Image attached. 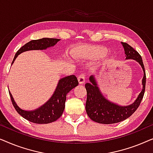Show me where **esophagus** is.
<instances>
[{"label":"esophagus","instance_id":"1","mask_svg":"<svg viewBox=\"0 0 153 153\" xmlns=\"http://www.w3.org/2000/svg\"><path fill=\"white\" fill-rule=\"evenodd\" d=\"M78 81H79V84H83V83H84L85 81V75L83 74H81L80 75H79L78 77Z\"/></svg>","mask_w":153,"mask_h":153}]
</instances>
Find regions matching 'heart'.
<instances>
[{
	"mask_svg": "<svg viewBox=\"0 0 153 153\" xmlns=\"http://www.w3.org/2000/svg\"><path fill=\"white\" fill-rule=\"evenodd\" d=\"M106 51V49L100 46H85L74 49L75 57L79 59L92 60L99 57Z\"/></svg>",
	"mask_w": 153,
	"mask_h": 153,
	"instance_id": "1",
	"label": "heart"
}]
</instances>
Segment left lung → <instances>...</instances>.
<instances>
[{
	"label": "left lung",
	"instance_id": "left-lung-1",
	"mask_svg": "<svg viewBox=\"0 0 153 153\" xmlns=\"http://www.w3.org/2000/svg\"><path fill=\"white\" fill-rule=\"evenodd\" d=\"M121 44L124 48L125 53L126 55L125 59L136 60L143 69V88L134 102L127 106H120L106 99L98 87L95 76L93 75L90 76V83H85V85L87 91L85 110L89 118L96 123L102 124H114L125 120L135 112L143 97L146 76L141 56L128 44L125 42H121Z\"/></svg>",
	"mask_w": 153,
	"mask_h": 153
}]
</instances>
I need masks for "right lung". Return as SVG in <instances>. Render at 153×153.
<instances>
[{"instance_id":"right-lung-1","label":"right lung","mask_w":153,"mask_h":153,"mask_svg":"<svg viewBox=\"0 0 153 153\" xmlns=\"http://www.w3.org/2000/svg\"><path fill=\"white\" fill-rule=\"evenodd\" d=\"M60 40V39L46 37L30 41L18 50L14 56L12 65L16 57L23 52L31 50H45L53 47ZM78 84V80L74 75H70L60 79L51 98L43 105L32 111H26L21 108L14 101L10 91L9 93L14 108L23 118L37 124H48L58 120L62 116L65 109L67 94Z\"/></svg>"}]
</instances>
